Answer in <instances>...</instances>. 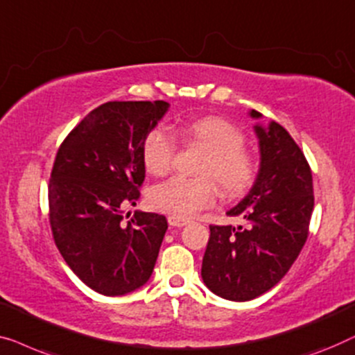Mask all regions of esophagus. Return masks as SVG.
<instances>
[{
	"label": "esophagus",
	"instance_id": "esophagus-1",
	"mask_svg": "<svg viewBox=\"0 0 355 355\" xmlns=\"http://www.w3.org/2000/svg\"><path fill=\"white\" fill-rule=\"evenodd\" d=\"M167 222H168V225H171V227H184L187 223H189L188 218H182V217H177V216H168Z\"/></svg>",
	"mask_w": 355,
	"mask_h": 355
}]
</instances>
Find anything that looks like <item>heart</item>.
I'll use <instances>...</instances> for the list:
<instances>
[{"mask_svg": "<svg viewBox=\"0 0 355 355\" xmlns=\"http://www.w3.org/2000/svg\"><path fill=\"white\" fill-rule=\"evenodd\" d=\"M182 135L204 156L196 168L198 178L175 177L156 184L149 202L157 211L188 218L216 202L217 188L227 198H236L251 187L254 162L244 151V135L227 119L206 116L182 127ZM175 141L164 128H153L143 139L144 168L153 175H166L175 157Z\"/></svg>", "mask_w": 355, "mask_h": 355, "instance_id": "heart-1", "label": "heart"}]
</instances>
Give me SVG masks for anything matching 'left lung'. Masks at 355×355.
<instances>
[{"mask_svg": "<svg viewBox=\"0 0 355 355\" xmlns=\"http://www.w3.org/2000/svg\"><path fill=\"white\" fill-rule=\"evenodd\" d=\"M261 119L257 111L249 112ZM261 167L251 191L227 216L246 227L211 225L201 277L214 294L251 301L275 286L296 261L313 211L312 171L306 156L279 123L256 125Z\"/></svg>", "mask_w": 355, "mask_h": 355, "instance_id": "obj_1", "label": "left lung"}]
</instances>
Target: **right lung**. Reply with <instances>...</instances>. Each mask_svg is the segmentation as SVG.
Instances as JSON below:
<instances>
[{
  "label": "right lung",
  "instance_id": "1",
  "mask_svg": "<svg viewBox=\"0 0 355 355\" xmlns=\"http://www.w3.org/2000/svg\"><path fill=\"white\" fill-rule=\"evenodd\" d=\"M166 101H109L93 109L58 149L48 184L54 243L82 282L104 296L141 288L154 270L167 218L135 206L144 182L141 144Z\"/></svg>",
  "mask_w": 355,
  "mask_h": 355
}]
</instances>
